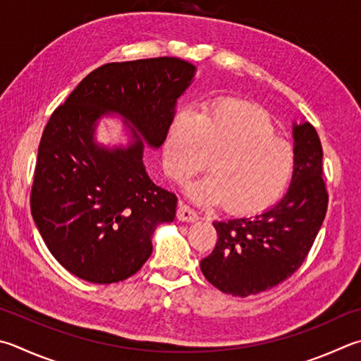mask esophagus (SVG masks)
<instances>
[{"label": "esophagus", "mask_w": 361, "mask_h": 361, "mask_svg": "<svg viewBox=\"0 0 361 361\" xmlns=\"http://www.w3.org/2000/svg\"><path fill=\"white\" fill-rule=\"evenodd\" d=\"M176 218H178L180 221H185V222H194L199 219V214L195 213V209L186 205V203L180 202V207H178V209H176Z\"/></svg>", "instance_id": "esophagus-1"}]
</instances>
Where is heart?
Wrapping results in <instances>:
<instances>
[{"label":"heart","mask_w":361,"mask_h":361,"mask_svg":"<svg viewBox=\"0 0 361 361\" xmlns=\"http://www.w3.org/2000/svg\"><path fill=\"white\" fill-rule=\"evenodd\" d=\"M213 173L191 183L188 194L209 205L219 203L235 214H254L274 205L292 183L295 153L274 137L268 116L238 102L180 112L164 143V167L183 183L207 167Z\"/></svg>","instance_id":"b5f03b06"}]
</instances>
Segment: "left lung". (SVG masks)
Masks as SVG:
<instances>
[{
	"instance_id": "1",
	"label": "left lung",
	"mask_w": 361,
	"mask_h": 361,
	"mask_svg": "<svg viewBox=\"0 0 361 361\" xmlns=\"http://www.w3.org/2000/svg\"><path fill=\"white\" fill-rule=\"evenodd\" d=\"M295 172L276 205L257 216L214 221L218 243L200 270L224 293L247 297L278 286L298 270L329 205L322 145L312 124L293 123Z\"/></svg>"
}]
</instances>
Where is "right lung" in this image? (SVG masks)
<instances>
[{
    "label": "right lung",
    "mask_w": 361,
    "mask_h": 361,
    "mask_svg": "<svg viewBox=\"0 0 361 361\" xmlns=\"http://www.w3.org/2000/svg\"><path fill=\"white\" fill-rule=\"evenodd\" d=\"M195 66L180 58L109 63L94 69L51 114L37 149L31 214L51 255L94 284L124 281L172 222L176 195L149 178L143 149L159 148ZM121 116L128 146L95 142L102 116Z\"/></svg>",
    "instance_id": "right-lung-1"
}]
</instances>
